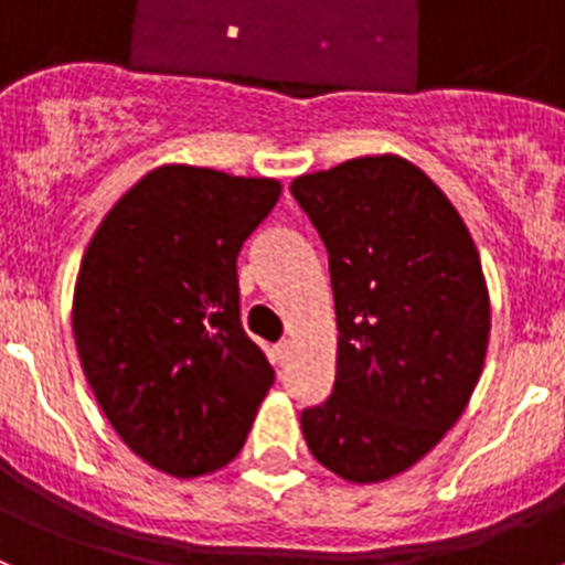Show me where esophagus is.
<instances>
[{"label": "esophagus", "instance_id": "esophagus-1", "mask_svg": "<svg viewBox=\"0 0 565 565\" xmlns=\"http://www.w3.org/2000/svg\"><path fill=\"white\" fill-rule=\"evenodd\" d=\"M288 359H291V342H279L277 348H274V364H277V367H286Z\"/></svg>", "mask_w": 565, "mask_h": 565}]
</instances>
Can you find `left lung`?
<instances>
[{
  "instance_id": "1",
  "label": "left lung",
  "mask_w": 565,
  "mask_h": 565,
  "mask_svg": "<svg viewBox=\"0 0 565 565\" xmlns=\"http://www.w3.org/2000/svg\"><path fill=\"white\" fill-rule=\"evenodd\" d=\"M291 194L328 248L339 328L333 391L302 411V436L344 481H387L441 441L481 379V257L447 194L398 154L302 174Z\"/></svg>"
}]
</instances>
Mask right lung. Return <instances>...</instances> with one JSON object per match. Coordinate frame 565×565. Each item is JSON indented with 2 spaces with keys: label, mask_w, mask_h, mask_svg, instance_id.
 <instances>
[{
  "label": "right lung",
  "mask_w": 565,
  "mask_h": 565,
  "mask_svg": "<svg viewBox=\"0 0 565 565\" xmlns=\"http://www.w3.org/2000/svg\"><path fill=\"white\" fill-rule=\"evenodd\" d=\"M279 181L152 169L89 239L73 294L84 376L129 450L174 478L226 467L274 384L239 326L237 254Z\"/></svg>",
  "instance_id": "right-lung-1"
}]
</instances>
